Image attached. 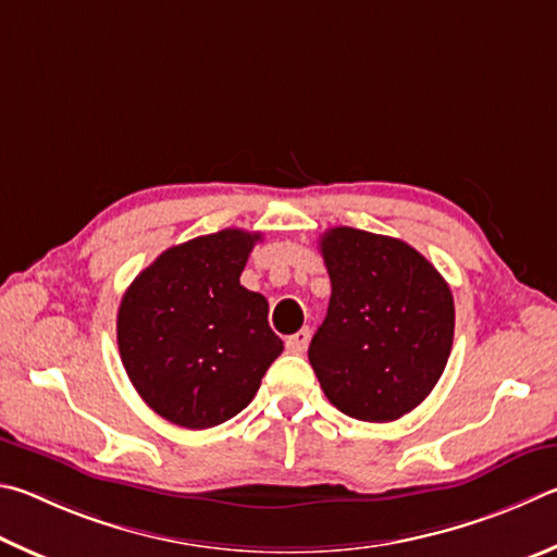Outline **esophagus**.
Instances as JSON below:
<instances>
[{
    "instance_id": "esophagus-1",
    "label": "esophagus",
    "mask_w": 557,
    "mask_h": 557,
    "mask_svg": "<svg viewBox=\"0 0 557 557\" xmlns=\"http://www.w3.org/2000/svg\"><path fill=\"white\" fill-rule=\"evenodd\" d=\"M308 343H310V327H304L286 339V349L294 355H304L308 349Z\"/></svg>"
}]
</instances>
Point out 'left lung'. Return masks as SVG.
I'll list each match as a JSON object with an SVG mask.
<instances>
[{
	"label": "left lung",
	"instance_id": "left-lung-1",
	"mask_svg": "<svg viewBox=\"0 0 557 557\" xmlns=\"http://www.w3.org/2000/svg\"><path fill=\"white\" fill-rule=\"evenodd\" d=\"M333 284L308 359L330 404L388 423L423 401L453 349L455 304L423 253L384 234L333 227L320 237Z\"/></svg>",
	"mask_w": 557,
	"mask_h": 557
}]
</instances>
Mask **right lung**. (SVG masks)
<instances>
[{
	"mask_svg": "<svg viewBox=\"0 0 557 557\" xmlns=\"http://www.w3.org/2000/svg\"><path fill=\"white\" fill-rule=\"evenodd\" d=\"M259 232L222 230L165 249L132 281L116 345L136 392L181 428L205 431L247 408L284 343L269 304L239 284Z\"/></svg>",
	"mask_w": 557,
	"mask_h": 557,
	"instance_id": "right-lung-1",
	"label": "right lung"
}]
</instances>
